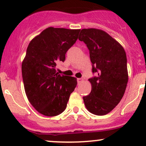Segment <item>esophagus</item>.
I'll use <instances>...</instances> for the list:
<instances>
[{
  "label": "esophagus",
  "mask_w": 146,
  "mask_h": 146,
  "mask_svg": "<svg viewBox=\"0 0 146 146\" xmlns=\"http://www.w3.org/2000/svg\"><path fill=\"white\" fill-rule=\"evenodd\" d=\"M78 80V84H80V83L82 82H83V80H82V79H81V78H78V80Z\"/></svg>",
  "instance_id": "34e87169"
}]
</instances>
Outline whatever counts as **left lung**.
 Here are the masks:
<instances>
[{"label":"left lung","mask_w":146,"mask_h":146,"mask_svg":"<svg viewBox=\"0 0 146 146\" xmlns=\"http://www.w3.org/2000/svg\"><path fill=\"white\" fill-rule=\"evenodd\" d=\"M78 39L89 50L92 72L91 92L83 97L86 108L96 115L110 113L124 95L128 80L125 52L118 42L105 31L83 29Z\"/></svg>","instance_id":"obj_1"}]
</instances>
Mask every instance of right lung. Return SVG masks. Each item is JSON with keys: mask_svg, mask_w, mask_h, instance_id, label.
I'll return each mask as SVG.
<instances>
[{"mask_svg": "<svg viewBox=\"0 0 146 146\" xmlns=\"http://www.w3.org/2000/svg\"><path fill=\"white\" fill-rule=\"evenodd\" d=\"M80 31L48 27L28 45L22 63L25 90L31 104L42 115L53 117L62 113L76 87V78L58 74L56 66L64 62Z\"/></svg>", "mask_w": 146, "mask_h": 146, "instance_id": "obj_1", "label": "right lung"}]
</instances>
